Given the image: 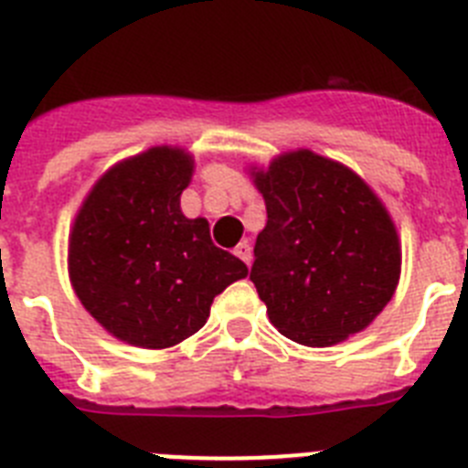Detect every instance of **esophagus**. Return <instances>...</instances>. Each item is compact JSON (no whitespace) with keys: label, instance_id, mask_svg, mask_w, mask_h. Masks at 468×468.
Instances as JSON below:
<instances>
[{"label":"esophagus","instance_id":"esophagus-1","mask_svg":"<svg viewBox=\"0 0 468 468\" xmlns=\"http://www.w3.org/2000/svg\"><path fill=\"white\" fill-rule=\"evenodd\" d=\"M235 257L242 259V261L250 266V263H251V247H250V242H247V239H245V242H239V245L235 247Z\"/></svg>","mask_w":468,"mask_h":468}]
</instances>
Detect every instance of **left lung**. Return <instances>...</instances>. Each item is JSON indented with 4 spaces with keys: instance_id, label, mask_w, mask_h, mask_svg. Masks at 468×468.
I'll use <instances>...</instances> for the list:
<instances>
[{
    "instance_id": "8db88e82",
    "label": "left lung",
    "mask_w": 468,
    "mask_h": 468,
    "mask_svg": "<svg viewBox=\"0 0 468 468\" xmlns=\"http://www.w3.org/2000/svg\"><path fill=\"white\" fill-rule=\"evenodd\" d=\"M266 200L250 280L280 335L323 348L363 332L400 278V242L381 200L348 166L311 150L251 172Z\"/></svg>"
}]
</instances>
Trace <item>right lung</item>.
I'll return each mask as SVG.
<instances>
[{"label": "right lung", "instance_id": "obj_1", "mask_svg": "<svg viewBox=\"0 0 468 468\" xmlns=\"http://www.w3.org/2000/svg\"><path fill=\"white\" fill-rule=\"evenodd\" d=\"M193 157L157 145L103 174L77 211L68 247L75 294L132 346L169 348L209 318L214 296L247 266L211 242L207 218L181 211Z\"/></svg>", "mask_w": 468, "mask_h": 468}]
</instances>
